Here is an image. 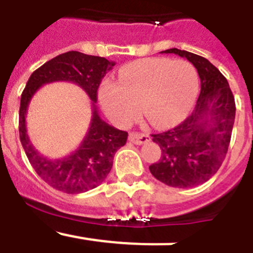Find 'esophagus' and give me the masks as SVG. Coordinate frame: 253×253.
Segmentation results:
<instances>
[{
  "instance_id": "1",
  "label": "esophagus",
  "mask_w": 253,
  "mask_h": 253,
  "mask_svg": "<svg viewBox=\"0 0 253 253\" xmlns=\"http://www.w3.org/2000/svg\"><path fill=\"white\" fill-rule=\"evenodd\" d=\"M129 140L131 143H135V144H143V143H146L149 140V135L148 134H143V133H135V131H131L129 134Z\"/></svg>"
}]
</instances>
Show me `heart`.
<instances>
[{"label":"heart","mask_w":253,"mask_h":253,"mask_svg":"<svg viewBox=\"0 0 253 253\" xmlns=\"http://www.w3.org/2000/svg\"><path fill=\"white\" fill-rule=\"evenodd\" d=\"M199 91L195 67L184 59L147 58L122 67L119 84L105 80L99 87L102 110L114 124L126 126L138 116L156 126H169L193 107Z\"/></svg>","instance_id":"1"}]
</instances>
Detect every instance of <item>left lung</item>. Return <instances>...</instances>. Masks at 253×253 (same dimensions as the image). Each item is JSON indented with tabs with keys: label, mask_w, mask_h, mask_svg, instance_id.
I'll use <instances>...</instances> for the list:
<instances>
[{
	"label": "left lung",
	"mask_w": 253,
	"mask_h": 253,
	"mask_svg": "<svg viewBox=\"0 0 253 253\" xmlns=\"http://www.w3.org/2000/svg\"><path fill=\"white\" fill-rule=\"evenodd\" d=\"M161 53H173L193 63L202 90L195 109L184 122L173 129L152 134L162 156L149 166V171L169 186H198L216 173L225 158L236 116L233 93L224 76L204 57L177 48Z\"/></svg>",
	"instance_id": "obj_1"
}]
</instances>
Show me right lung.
Segmentation results:
<instances>
[{"instance_id": "1", "label": "right lung", "mask_w": 253, "mask_h": 253, "mask_svg": "<svg viewBox=\"0 0 253 253\" xmlns=\"http://www.w3.org/2000/svg\"><path fill=\"white\" fill-rule=\"evenodd\" d=\"M115 66L106 58L67 51L39 67L31 73L22 91L19 111V133L22 148L38 175L53 189L67 194L92 190L107 177L116 151L128 139L126 131L114 128L100 118L96 101L100 82ZM57 81L73 82L85 90L93 101L90 128L80 147L63 159L50 160L40 155L28 139L25 118L31 97L40 86Z\"/></svg>"}]
</instances>
